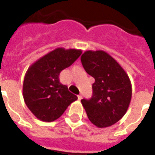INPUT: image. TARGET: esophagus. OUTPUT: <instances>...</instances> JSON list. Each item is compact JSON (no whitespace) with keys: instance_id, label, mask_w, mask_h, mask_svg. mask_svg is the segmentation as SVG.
Listing matches in <instances>:
<instances>
[{"instance_id":"34e87169","label":"esophagus","mask_w":155,"mask_h":155,"mask_svg":"<svg viewBox=\"0 0 155 155\" xmlns=\"http://www.w3.org/2000/svg\"><path fill=\"white\" fill-rule=\"evenodd\" d=\"M82 97H83L82 95H81V94L79 95V96H78V100H79V101H80V100L82 99Z\"/></svg>"}]
</instances>
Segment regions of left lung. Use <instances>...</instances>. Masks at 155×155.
Wrapping results in <instances>:
<instances>
[{
	"label": "left lung",
	"mask_w": 155,
	"mask_h": 155,
	"mask_svg": "<svg viewBox=\"0 0 155 155\" xmlns=\"http://www.w3.org/2000/svg\"><path fill=\"white\" fill-rule=\"evenodd\" d=\"M80 59L86 72L95 79L92 97L81 100L87 117L99 128L114 125L130 105L132 97L130 78L120 64L104 51H87Z\"/></svg>",
	"instance_id": "8db88e82"
}]
</instances>
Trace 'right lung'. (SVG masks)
<instances>
[{"label": "right lung", "instance_id": "add662e5", "mask_svg": "<svg viewBox=\"0 0 155 155\" xmlns=\"http://www.w3.org/2000/svg\"><path fill=\"white\" fill-rule=\"evenodd\" d=\"M80 50L57 48L28 68L23 82V98L31 113L42 121L60 117L78 99L59 82V74L80 56Z\"/></svg>", "mask_w": 155, "mask_h": 155}]
</instances>
